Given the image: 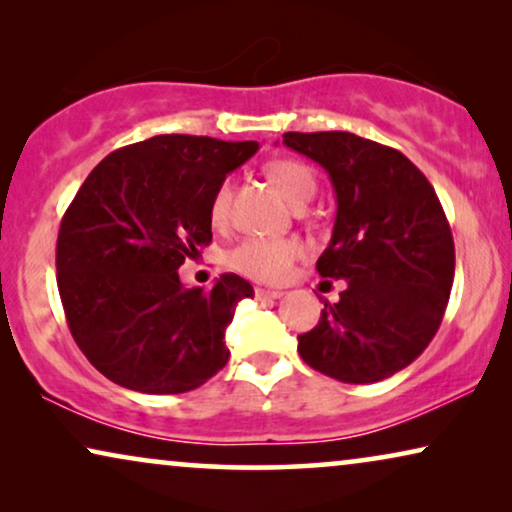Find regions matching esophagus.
<instances>
[{
	"mask_svg": "<svg viewBox=\"0 0 512 512\" xmlns=\"http://www.w3.org/2000/svg\"><path fill=\"white\" fill-rule=\"evenodd\" d=\"M284 296V291H272V289H263V286H256V298H272V300H277V298H282Z\"/></svg>",
	"mask_w": 512,
	"mask_h": 512,
	"instance_id": "34e87169",
	"label": "esophagus"
}]
</instances>
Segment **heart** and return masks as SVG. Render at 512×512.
Listing matches in <instances>:
<instances>
[{"instance_id": "b5f03b06", "label": "heart", "mask_w": 512, "mask_h": 512, "mask_svg": "<svg viewBox=\"0 0 512 512\" xmlns=\"http://www.w3.org/2000/svg\"><path fill=\"white\" fill-rule=\"evenodd\" d=\"M268 177L272 179L291 205H305L317 193V177L312 167L293 158H279L268 165ZM230 198H233V181L223 179L209 202V219L214 226L228 221ZM300 256V244L289 237H244L228 254L230 270L256 282L279 284L289 277L293 261Z\"/></svg>"}]
</instances>
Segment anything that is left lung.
<instances>
[{"label":"left lung","instance_id":"1","mask_svg":"<svg viewBox=\"0 0 512 512\" xmlns=\"http://www.w3.org/2000/svg\"><path fill=\"white\" fill-rule=\"evenodd\" d=\"M289 149L333 181L338 214L317 270L347 279L338 303L298 335L307 366L349 384L380 382L410 366L443 321L454 240L429 179L401 151L352 132H286Z\"/></svg>","mask_w":512,"mask_h":512}]
</instances>
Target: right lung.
Returning a JSON list of instances; mask_svg holds the SVG:
<instances>
[{"mask_svg": "<svg viewBox=\"0 0 512 512\" xmlns=\"http://www.w3.org/2000/svg\"><path fill=\"white\" fill-rule=\"evenodd\" d=\"M258 142L158 135L109 153L62 216L55 268L86 359L125 389L184 394L228 363L226 328L247 279L186 289L179 268L212 242L209 202Z\"/></svg>", "mask_w": 512, "mask_h": 512, "instance_id": "1", "label": "right lung"}]
</instances>
